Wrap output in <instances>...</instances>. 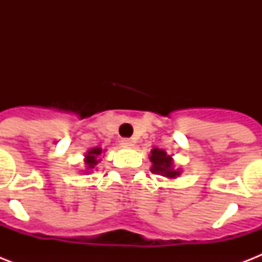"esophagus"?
Wrapping results in <instances>:
<instances>
[{
    "mask_svg": "<svg viewBox=\"0 0 262 262\" xmlns=\"http://www.w3.org/2000/svg\"><path fill=\"white\" fill-rule=\"evenodd\" d=\"M121 147L122 148H132L133 147V141L130 139H122L121 140Z\"/></svg>",
    "mask_w": 262,
    "mask_h": 262,
    "instance_id": "1",
    "label": "esophagus"
}]
</instances>
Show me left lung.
<instances>
[{
    "instance_id": "1",
    "label": "left lung",
    "mask_w": 262,
    "mask_h": 262,
    "mask_svg": "<svg viewBox=\"0 0 262 262\" xmlns=\"http://www.w3.org/2000/svg\"><path fill=\"white\" fill-rule=\"evenodd\" d=\"M149 160H151L152 167L151 171L154 174L162 175L168 179H175L177 177L181 175V168H175L174 160L170 155H167V152L164 149H159V148H154L149 155Z\"/></svg>"
}]
</instances>
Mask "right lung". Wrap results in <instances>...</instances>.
<instances>
[{"mask_svg": "<svg viewBox=\"0 0 262 262\" xmlns=\"http://www.w3.org/2000/svg\"><path fill=\"white\" fill-rule=\"evenodd\" d=\"M103 149L100 147H95V148H91V149H88L87 154H85V158H84V168L85 170H83L81 172H84V174H88V172H92V170H94L96 166H98V163L100 162V158L99 156L102 155L103 154Z\"/></svg>", "mask_w": 262, "mask_h": 262, "instance_id": "add662e5", "label": "right lung"}]
</instances>
